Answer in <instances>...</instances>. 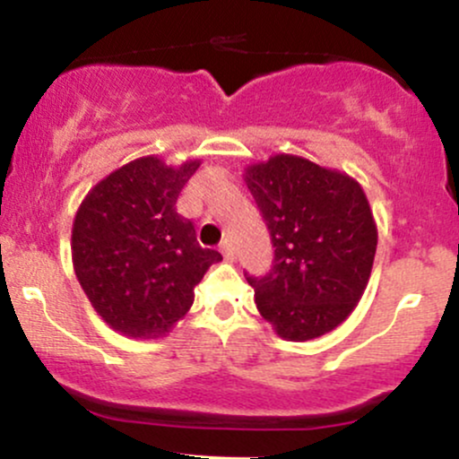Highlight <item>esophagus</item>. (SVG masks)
Here are the masks:
<instances>
[{"mask_svg":"<svg viewBox=\"0 0 459 459\" xmlns=\"http://www.w3.org/2000/svg\"><path fill=\"white\" fill-rule=\"evenodd\" d=\"M220 252H222L226 261H235V247H233V244H230L229 239H224L222 244H220Z\"/></svg>","mask_w":459,"mask_h":459,"instance_id":"esophagus-1","label":"esophagus"}]
</instances>
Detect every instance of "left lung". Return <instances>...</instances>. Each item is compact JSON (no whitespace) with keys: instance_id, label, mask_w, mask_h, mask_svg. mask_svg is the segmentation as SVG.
<instances>
[{"instance_id":"left-lung-1","label":"left lung","mask_w":459,"mask_h":459,"mask_svg":"<svg viewBox=\"0 0 459 459\" xmlns=\"http://www.w3.org/2000/svg\"><path fill=\"white\" fill-rule=\"evenodd\" d=\"M244 181L272 235L273 267L247 278L261 317L284 341L339 328L365 293L377 224L354 177L278 152L244 168Z\"/></svg>"}]
</instances>
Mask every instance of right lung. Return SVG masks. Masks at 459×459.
I'll return each instance as SVG.
<instances>
[{"instance_id":"right-lung-1","label":"right lung","mask_w":459,"mask_h":459,"mask_svg":"<svg viewBox=\"0 0 459 459\" xmlns=\"http://www.w3.org/2000/svg\"><path fill=\"white\" fill-rule=\"evenodd\" d=\"M200 160L170 166L157 155L116 168L94 186L73 220V270L92 308L129 339H160L187 315L194 287L218 250L200 247L177 213Z\"/></svg>"}]
</instances>
